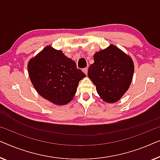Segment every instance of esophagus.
<instances>
[{
  "label": "esophagus",
  "instance_id": "obj_1",
  "mask_svg": "<svg viewBox=\"0 0 160 160\" xmlns=\"http://www.w3.org/2000/svg\"><path fill=\"white\" fill-rule=\"evenodd\" d=\"M82 71H83V72L85 74V75H87V74H88V67H85V68L82 69Z\"/></svg>",
  "mask_w": 160,
  "mask_h": 160
}]
</instances>
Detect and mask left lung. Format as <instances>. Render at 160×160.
<instances>
[{"label": "left lung", "instance_id": "obj_1", "mask_svg": "<svg viewBox=\"0 0 160 160\" xmlns=\"http://www.w3.org/2000/svg\"><path fill=\"white\" fill-rule=\"evenodd\" d=\"M93 58L94 63L88 71V78L104 102H118L131 83L134 72L132 60L113 45L96 53Z\"/></svg>", "mask_w": 160, "mask_h": 160}]
</instances>
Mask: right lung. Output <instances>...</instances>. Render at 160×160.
<instances>
[{
	"instance_id": "1",
	"label": "right lung",
	"mask_w": 160,
	"mask_h": 160,
	"mask_svg": "<svg viewBox=\"0 0 160 160\" xmlns=\"http://www.w3.org/2000/svg\"><path fill=\"white\" fill-rule=\"evenodd\" d=\"M28 69L38 93L57 105L72 100L78 83L85 76L74 61L50 46L30 59Z\"/></svg>"
}]
</instances>
